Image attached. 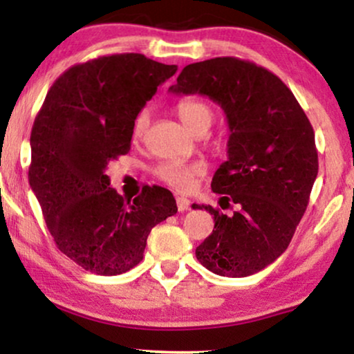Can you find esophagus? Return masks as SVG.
I'll return each instance as SVG.
<instances>
[{"mask_svg": "<svg viewBox=\"0 0 354 354\" xmlns=\"http://www.w3.org/2000/svg\"><path fill=\"white\" fill-rule=\"evenodd\" d=\"M176 205H178L179 212H186L191 208V201L186 197H176Z\"/></svg>", "mask_w": 354, "mask_h": 354, "instance_id": "esophagus-1", "label": "esophagus"}]
</instances>
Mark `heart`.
Segmentation results:
<instances>
[{"instance_id": "obj_1", "label": "heart", "mask_w": 354, "mask_h": 354, "mask_svg": "<svg viewBox=\"0 0 354 354\" xmlns=\"http://www.w3.org/2000/svg\"><path fill=\"white\" fill-rule=\"evenodd\" d=\"M178 115L189 131H192L194 134H203L210 128L215 113H213L210 104L202 101V99L189 97L183 99L178 104ZM149 125H151V111L142 109L133 122V138L142 139L144 134L147 133ZM202 173L203 168L197 163H184L179 160L163 162L156 168V175L158 179H162L163 183L170 184L171 187L181 192L189 191L192 187L194 179L201 176Z\"/></svg>"}]
</instances>
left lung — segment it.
Instances as JSON below:
<instances>
[{
	"mask_svg": "<svg viewBox=\"0 0 354 354\" xmlns=\"http://www.w3.org/2000/svg\"><path fill=\"white\" fill-rule=\"evenodd\" d=\"M170 93L208 96L229 127L227 160L212 189L239 210L227 216L194 203L215 218L213 232L196 248L197 260L226 277L265 270L290 243L317 176L310 120L281 78L237 57L189 64Z\"/></svg>",
	"mask_w": 354,
	"mask_h": 354,
	"instance_id": "left-lung-1",
	"label": "left lung"
}]
</instances>
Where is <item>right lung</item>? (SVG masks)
Listing matches in <instances>:
<instances>
[{
    "instance_id": "1",
    "label": "right lung",
    "mask_w": 354,
    "mask_h": 354,
    "mask_svg": "<svg viewBox=\"0 0 354 354\" xmlns=\"http://www.w3.org/2000/svg\"><path fill=\"white\" fill-rule=\"evenodd\" d=\"M176 71L136 53L77 64L54 82L35 118L30 187L59 250L94 274L136 266L151 229L178 212L168 189L147 186L125 201L106 175L131 147L139 111Z\"/></svg>"
}]
</instances>
